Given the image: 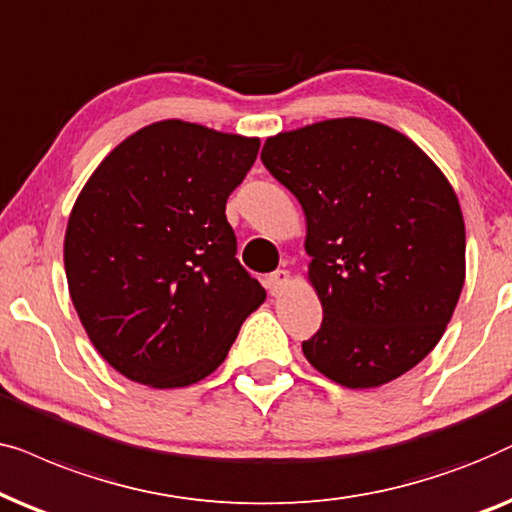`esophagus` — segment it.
<instances>
[{"mask_svg": "<svg viewBox=\"0 0 512 512\" xmlns=\"http://www.w3.org/2000/svg\"><path fill=\"white\" fill-rule=\"evenodd\" d=\"M290 283V274L285 269H276L274 274L267 276V288L271 295H278V292H283L285 288H288Z\"/></svg>", "mask_w": 512, "mask_h": 512, "instance_id": "obj_1", "label": "esophagus"}]
</instances>
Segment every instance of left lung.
<instances>
[{"instance_id":"left-lung-1","label":"left lung","mask_w":512,"mask_h":512,"mask_svg":"<svg viewBox=\"0 0 512 512\" xmlns=\"http://www.w3.org/2000/svg\"><path fill=\"white\" fill-rule=\"evenodd\" d=\"M262 163L302 203L323 325L309 363L374 388L440 342L466 278V227L442 170L403 133L327 119L264 142Z\"/></svg>"}]
</instances>
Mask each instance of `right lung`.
I'll return each mask as SVG.
<instances>
[{
    "mask_svg": "<svg viewBox=\"0 0 512 512\" xmlns=\"http://www.w3.org/2000/svg\"><path fill=\"white\" fill-rule=\"evenodd\" d=\"M260 140L168 119L105 156L74 203L65 274L88 339L126 379L182 388L224 363L267 299L224 208Z\"/></svg>",
    "mask_w": 512,
    "mask_h": 512,
    "instance_id": "1",
    "label": "right lung"
}]
</instances>
